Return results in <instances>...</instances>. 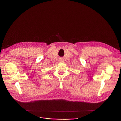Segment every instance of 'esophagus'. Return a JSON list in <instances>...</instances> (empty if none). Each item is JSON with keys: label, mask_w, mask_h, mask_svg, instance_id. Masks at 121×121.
<instances>
[{"label": "esophagus", "mask_w": 121, "mask_h": 121, "mask_svg": "<svg viewBox=\"0 0 121 121\" xmlns=\"http://www.w3.org/2000/svg\"><path fill=\"white\" fill-rule=\"evenodd\" d=\"M63 60H60V62H62L63 61Z\"/></svg>", "instance_id": "esophagus-1"}]
</instances>
